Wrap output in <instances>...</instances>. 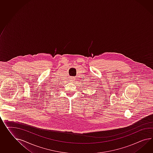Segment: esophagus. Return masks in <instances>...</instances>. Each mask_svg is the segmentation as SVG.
I'll use <instances>...</instances> for the list:
<instances>
[{
	"instance_id": "34e87169",
	"label": "esophagus",
	"mask_w": 153,
	"mask_h": 153,
	"mask_svg": "<svg viewBox=\"0 0 153 153\" xmlns=\"http://www.w3.org/2000/svg\"><path fill=\"white\" fill-rule=\"evenodd\" d=\"M71 81H73V80H74V78H71Z\"/></svg>"
}]
</instances>
